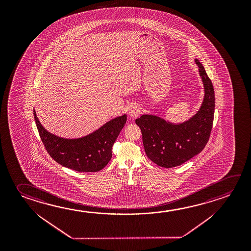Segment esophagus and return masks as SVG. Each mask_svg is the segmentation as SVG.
<instances>
[{"label": "esophagus", "instance_id": "34e87169", "mask_svg": "<svg viewBox=\"0 0 251 251\" xmlns=\"http://www.w3.org/2000/svg\"><path fill=\"white\" fill-rule=\"evenodd\" d=\"M141 113V107L137 105H133L127 109V115L131 117H136Z\"/></svg>", "mask_w": 251, "mask_h": 251}]
</instances>
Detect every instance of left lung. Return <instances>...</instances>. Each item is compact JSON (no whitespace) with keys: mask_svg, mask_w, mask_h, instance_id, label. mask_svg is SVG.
<instances>
[{"mask_svg":"<svg viewBox=\"0 0 251 251\" xmlns=\"http://www.w3.org/2000/svg\"><path fill=\"white\" fill-rule=\"evenodd\" d=\"M194 63L204 86L201 105L194 115L181 123L150 114L136 120L146 155L161 167L173 168L184 164L201 153L209 139L215 107L214 87L201 63L197 58Z\"/></svg>","mask_w":251,"mask_h":251,"instance_id":"left-lung-1","label":"left lung"}]
</instances>
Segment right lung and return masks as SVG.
I'll return each mask as SVG.
<instances>
[{"instance_id": "obj_1", "label": "right lung", "mask_w": 251, "mask_h": 251, "mask_svg": "<svg viewBox=\"0 0 251 251\" xmlns=\"http://www.w3.org/2000/svg\"><path fill=\"white\" fill-rule=\"evenodd\" d=\"M34 119L42 142L54 160L77 172L95 173L111 160L112 146L127 121V115L117 116L90 134L78 138H65L48 131L37 118Z\"/></svg>"}]
</instances>
